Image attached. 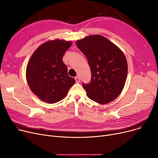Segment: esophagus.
<instances>
[{"mask_svg":"<svg viewBox=\"0 0 158 158\" xmlns=\"http://www.w3.org/2000/svg\"><path fill=\"white\" fill-rule=\"evenodd\" d=\"M75 80H76V82H77V83H80V77H75Z\"/></svg>","mask_w":158,"mask_h":158,"instance_id":"34e87169","label":"esophagus"}]
</instances>
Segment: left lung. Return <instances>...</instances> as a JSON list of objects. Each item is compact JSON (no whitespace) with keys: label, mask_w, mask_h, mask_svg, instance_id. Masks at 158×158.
<instances>
[{"label":"left lung","mask_w":158,"mask_h":158,"mask_svg":"<svg viewBox=\"0 0 158 158\" xmlns=\"http://www.w3.org/2000/svg\"><path fill=\"white\" fill-rule=\"evenodd\" d=\"M76 44L84 54L91 71V81L83 83L87 97L105 105L114 100L124 87L127 63L123 51L101 35H90Z\"/></svg>","instance_id":"1"}]
</instances>
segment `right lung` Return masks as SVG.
<instances>
[{"label": "right lung", "instance_id": "obj_1", "mask_svg": "<svg viewBox=\"0 0 158 158\" xmlns=\"http://www.w3.org/2000/svg\"><path fill=\"white\" fill-rule=\"evenodd\" d=\"M72 43L62 40L48 41L37 48L26 68V78L33 93L41 101L53 104L66 96L75 80L69 77L63 55Z\"/></svg>", "mask_w": 158, "mask_h": 158}]
</instances>
